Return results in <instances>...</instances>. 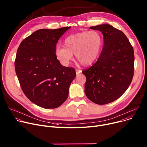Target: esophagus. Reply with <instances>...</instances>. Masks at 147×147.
Segmentation results:
<instances>
[{"instance_id": "1", "label": "esophagus", "mask_w": 147, "mask_h": 147, "mask_svg": "<svg viewBox=\"0 0 147 147\" xmlns=\"http://www.w3.org/2000/svg\"><path fill=\"white\" fill-rule=\"evenodd\" d=\"M81 72H82V71H81V70L78 69H76V74L77 75H78V74H80Z\"/></svg>"}]
</instances>
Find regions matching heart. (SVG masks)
<instances>
[{
    "instance_id": "obj_1",
    "label": "heart",
    "mask_w": 147,
    "mask_h": 147,
    "mask_svg": "<svg viewBox=\"0 0 147 147\" xmlns=\"http://www.w3.org/2000/svg\"><path fill=\"white\" fill-rule=\"evenodd\" d=\"M103 43L102 35L95 31H85L67 36L63 47L55 50L57 59L64 65H68L75 54L77 60L83 65L92 64L98 57Z\"/></svg>"
}]
</instances>
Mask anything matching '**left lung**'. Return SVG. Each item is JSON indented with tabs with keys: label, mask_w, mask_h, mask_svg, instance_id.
Masks as SVG:
<instances>
[{
	"label": "left lung",
	"mask_w": 147,
	"mask_h": 147,
	"mask_svg": "<svg viewBox=\"0 0 147 147\" xmlns=\"http://www.w3.org/2000/svg\"><path fill=\"white\" fill-rule=\"evenodd\" d=\"M101 32L104 46L97 61L83 70L84 92L92 102L104 105L119 98L128 89L134 75L133 46L125 34L109 24L90 27Z\"/></svg>",
	"instance_id": "left-lung-1"
}]
</instances>
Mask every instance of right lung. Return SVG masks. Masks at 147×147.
Wrapping results in <instances>:
<instances>
[{"label": "right lung", "instance_id": "1", "mask_svg": "<svg viewBox=\"0 0 147 147\" xmlns=\"http://www.w3.org/2000/svg\"><path fill=\"white\" fill-rule=\"evenodd\" d=\"M70 27L39 29L25 38L17 49L14 65L21 89L42 108H55L63 104L76 76L75 69L63 66L55 55L58 39Z\"/></svg>", "mask_w": 147, "mask_h": 147}]
</instances>
